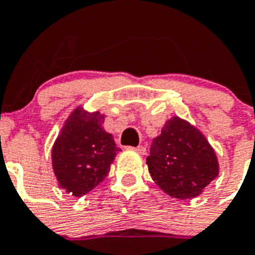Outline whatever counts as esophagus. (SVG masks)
Segmentation results:
<instances>
[{"label":"esophagus","instance_id":"1","mask_svg":"<svg viewBox=\"0 0 255 255\" xmlns=\"http://www.w3.org/2000/svg\"><path fill=\"white\" fill-rule=\"evenodd\" d=\"M133 150L135 152H138L139 155H144V154H146V147H144V146H138V147H134Z\"/></svg>","mask_w":255,"mask_h":255}]
</instances>
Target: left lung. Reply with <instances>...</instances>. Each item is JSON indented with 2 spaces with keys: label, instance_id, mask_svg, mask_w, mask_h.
Instances as JSON below:
<instances>
[{
  "label": "left lung",
  "instance_id": "left-lung-1",
  "mask_svg": "<svg viewBox=\"0 0 255 255\" xmlns=\"http://www.w3.org/2000/svg\"><path fill=\"white\" fill-rule=\"evenodd\" d=\"M152 180L170 196L192 199L217 178L219 162L203 134L189 122L174 117L152 139L146 158Z\"/></svg>",
  "mask_w": 255,
  "mask_h": 255
}]
</instances>
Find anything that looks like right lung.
<instances>
[{
	"instance_id": "right-lung-1",
	"label": "right lung",
	"mask_w": 255,
	"mask_h": 255,
	"mask_svg": "<svg viewBox=\"0 0 255 255\" xmlns=\"http://www.w3.org/2000/svg\"><path fill=\"white\" fill-rule=\"evenodd\" d=\"M104 120L100 112L77 108L54 143L52 168L59 185L73 196H83L103 182L121 150L104 130Z\"/></svg>"
}]
</instances>
